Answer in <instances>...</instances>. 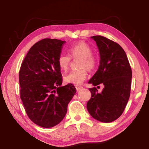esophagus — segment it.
I'll return each instance as SVG.
<instances>
[{"label": "esophagus", "mask_w": 149, "mask_h": 149, "mask_svg": "<svg viewBox=\"0 0 149 149\" xmlns=\"http://www.w3.org/2000/svg\"><path fill=\"white\" fill-rule=\"evenodd\" d=\"M83 87L81 86H78V85H75V89H76V90L77 91H79V90L81 89Z\"/></svg>", "instance_id": "obj_1"}]
</instances>
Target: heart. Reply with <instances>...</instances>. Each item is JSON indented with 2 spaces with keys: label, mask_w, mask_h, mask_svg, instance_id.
I'll use <instances>...</instances> for the list:
<instances>
[{
  "label": "heart",
  "mask_w": 149,
  "mask_h": 149,
  "mask_svg": "<svg viewBox=\"0 0 149 149\" xmlns=\"http://www.w3.org/2000/svg\"><path fill=\"white\" fill-rule=\"evenodd\" d=\"M69 52L72 58H81L79 67L81 69L70 72L64 77V81L68 84L75 85L81 84L87 77L88 70L95 68L97 64L96 58L92 54L93 50L89 45L84 42H79L69 48ZM70 60V55L66 53L60 54L57 59L58 65L62 71L65 72L68 68Z\"/></svg>",
  "instance_id": "b5f03b06"
}]
</instances>
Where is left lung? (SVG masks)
Wrapping results in <instances>:
<instances>
[{
  "label": "left lung",
  "instance_id": "left-lung-1",
  "mask_svg": "<svg viewBox=\"0 0 149 149\" xmlns=\"http://www.w3.org/2000/svg\"><path fill=\"white\" fill-rule=\"evenodd\" d=\"M100 54L99 68L89 81L93 86L104 85L101 93L89 88L91 99L87 108L90 115L99 122H112L124 110L130 96L132 72L127 55L120 45L104 37H91ZM99 87V86H97Z\"/></svg>",
  "mask_w": 149,
  "mask_h": 149
}]
</instances>
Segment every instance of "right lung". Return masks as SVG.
Here are the masks:
<instances>
[{
    "instance_id": "right-lung-1",
    "label": "right lung",
    "mask_w": 149,
    "mask_h": 149,
    "mask_svg": "<svg viewBox=\"0 0 149 149\" xmlns=\"http://www.w3.org/2000/svg\"><path fill=\"white\" fill-rule=\"evenodd\" d=\"M65 42L44 39L36 42L19 70L20 98L29 119L42 127H54L64 119L76 93L72 84L61 86L57 59Z\"/></svg>"
}]
</instances>
